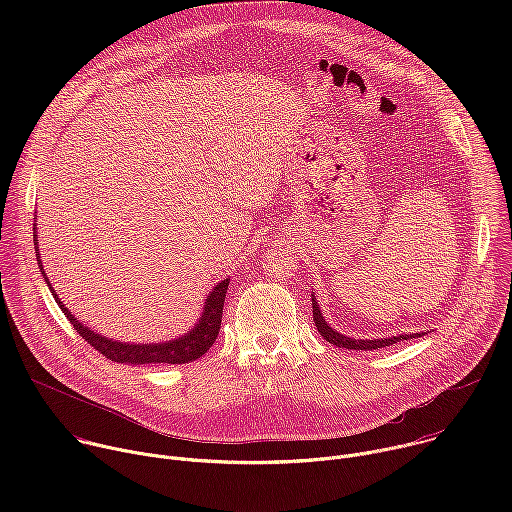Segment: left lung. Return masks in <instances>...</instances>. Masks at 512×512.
Listing matches in <instances>:
<instances>
[{
	"mask_svg": "<svg viewBox=\"0 0 512 512\" xmlns=\"http://www.w3.org/2000/svg\"><path fill=\"white\" fill-rule=\"evenodd\" d=\"M312 310H314V322H316L318 332L324 336V340H328L330 344H334V346H338V348H348V350H379V348L391 346V344L401 342V340H409V338H415V336H423V332H419V334H397V336H389V338L356 340V338H350V336H346V334L336 332V330L326 322V318L322 316V310H320V306H318V300H316V296H314V291H312Z\"/></svg>",
	"mask_w": 512,
	"mask_h": 512,
	"instance_id": "1",
	"label": "left lung"
}]
</instances>
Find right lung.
Listing matches in <instances>:
<instances>
[{
    "mask_svg": "<svg viewBox=\"0 0 512 512\" xmlns=\"http://www.w3.org/2000/svg\"><path fill=\"white\" fill-rule=\"evenodd\" d=\"M34 241H38L36 235V223H34ZM36 257L40 263V271L44 275V281L48 283L50 294L54 296L56 304L60 306V310L64 312V316L68 318V322L75 326V330L91 344L95 346V350H99L105 358L115 360V362H125V364H156V362H166V364H184V362H192L196 358H200L216 340L218 330H221V322H223V306H225V296L229 289V277L223 279L216 287H212L210 294L204 300V308L202 314L198 318V322L194 324L192 330H188L184 336H178L174 340H166V342H152V344H135V342H119L113 338H107L103 334H97L95 330H91L89 326H85L83 322H79L72 312L60 302V298L56 296V291L52 289L44 269H42V261H40V253H38V243H36Z\"/></svg>",
    "mask_w": 512,
    "mask_h": 512,
    "instance_id": "right-lung-1",
    "label": "right lung"
}]
</instances>
